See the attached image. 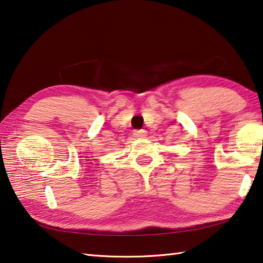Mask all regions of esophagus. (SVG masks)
Instances as JSON below:
<instances>
[{
    "label": "esophagus",
    "instance_id": "1",
    "mask_svg": "<svg viewBox=\"0 0 263 263\" xmlns=\"http://www.w3.org/2000/svg\"><path fill=\"white\" fill-rule=\"evenodd\" d=\"M146 133L147 132L145 130H138V131H135V136L137 138H142V137L146 136Z\"/></svg>",
    "mask_w": 263,
    "mask_h": 263
}]
</instances>
